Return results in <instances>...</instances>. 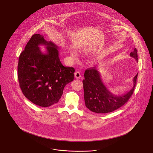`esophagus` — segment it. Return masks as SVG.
I'll return each mask as SVG.
<instances>
[{
  "label": "esophagus",
  "mask_w": 153,
  "mask_h": 153,
  "mask_svg": "<svg viewBox=\"0 0 153 153\" xmlns=\"http://www.w3.org/2000/svg\"><path fill=\"white\" fill-rule=\"evenodd\" d=\"M74 76H75V77H76V79H79V78H81V76L80 72H78V71H77V72H75Z\"/></svg>",
  "instance_id": "obj_1"
}]
</instances>
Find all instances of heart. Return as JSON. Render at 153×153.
Segmentation results:
<instances>
[{"instance_id": "obj_1", "label": "heart", "mask_w": 153, "mask_h": 153, "mask_svg": "<svg viewBox=\"0 0 153 153\" xmlns=\"http://www.w3.org/2000/svg\"><path fill=\"white\" fill-rule=\"evenodd\" d=\"M71 53H72V56H73L74 57V58H76V57L77 56V55H78L77 51H76L75 50H72L71 51Z\"/></svg>"}]
</instances>
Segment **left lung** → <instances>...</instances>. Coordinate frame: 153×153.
Segmentation results:
<instances>
[{"label":"left lung","instance_id":"8db88e82","mask_svg":"<svg viewBox=\"0 0 153 153\" xmlns=\"http://www.w3.org/2000/svg\"><path fill=\"white\" fill-rule=\"evenodd\" d=\"M130 56L138 62L136 48H134ZM137 76L138 73L133 79V86L131 89L124 94L116 95L107 89L102 81L100 72L95 68L86 69L85 72V79L82 81L86 107L97 114L111 112L119 108L132 95L136 85Z\"/></svg>","mask_w":153,"mask_h":153}]
</instances>
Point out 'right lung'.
Returning a JSON list of instances; mask_svg holds the SVG:
<instances>
[{
    "instance_id": "right-lung-1",
    "label": "right lung",
    "mask_w": 153,
    "mask_h": 153,
    "mask_svg": "<svg viewBox=\"0 0 153 153\" xmlns=\"http://www.w3.org/2000/svg\"><path fill=\"white\" fill-rule=\"evenodd\" d=\"M39 34L32 36L19 58L18 79L21 90L32 103L43 107L58 103L65 86L74 79V69L65 67L59 48ZM47 47L42 53L39 46Z\"/></svg>"
}]
</instances>
